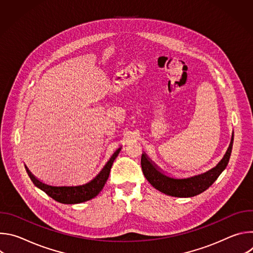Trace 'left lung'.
Here are the masks:
<instances>
[{
	"label": "left lung",
	"instance_id": "left-lung-1",
	"mask_svg": "<svg viewBox=\"0 0 253 253\" xmlns=\"http://www.w3.org/2000/svg\"><path fill=\"white\" fill-rule=\"evenodd\" d=\"M234 133L232 132L229 146L222 159L211 169L184 178L166 174L144 152L141 156V167L149 183L160 192L174 197H193L208 189L226 168L232 151Z\"/></svg>",
	"mask_w": 253,
	"mask_h": 253
}]
</instances>
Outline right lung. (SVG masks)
Here are the masks:
<instances>
[{"label": "right lung", "mask_w": 253, "mask_h": 253, "mask_svg": "<svg viewBox=\"0 0 253 253\" xmlns=\"http://www.w3.org/2000/svg\"><path fill=\"white\" fill-rule=\"evenodd\" d=\"M121 148L122 147L118 148L112 154L110 159L107 161V163L104 165L101 171L92 180H90L89 182L85 184L72 185V186L50 185L41 181V180H39L38 178H36L26 165H25V168L27 170L29 177L35 184V186L40 188L42 191H44L54 200L63 204H78V203H82V202L93 199L101 192L105 183L107 182L108 177H109L113 162L117 158L118 154L120 153Z\"/></svg>", "instance_id": "obj_1"}]
</instances>
